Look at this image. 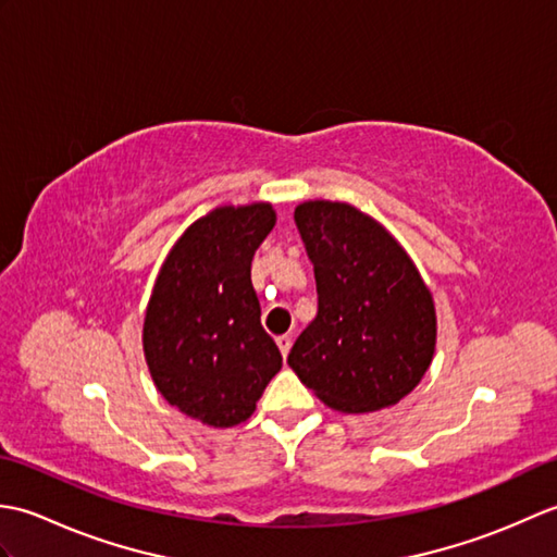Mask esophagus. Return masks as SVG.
<instances>
[{"label": "esophagus", "instance_id": "1", "mask_svg": "<svg viewBox=\"0 0 557 557\" xmlns=\"http://www.w3.org/2000/svg\"><path fill=\"white\" fill-rule=\"evenodd\" d=\"M277 347H280V351H282V357H287L289 349H292V337H289V335H280V337H277Z\"/></svg>", "mask_w": 557, "mask_h": 557}]
</instances>
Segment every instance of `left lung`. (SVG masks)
Listing matches in <instances>:
<instances>
[{
	"label": "left lung",
	"mask_w": 557,
	"mask_h": 557,
	"mask_svg": "<svg viewBox=\"0 0 557 557\" xmlns=\"http://www.w3.org/2000/svg\"><path fill=\"white\" fill-rule=\"evenodd\" d=\"M294 220L313 263L318 313L287 363L335 411L397 405L433 361L431 289L395 236L359 208L304 200Z\"/></svg>",
	"instance_id": "left-lung-1"
}]
</instances>
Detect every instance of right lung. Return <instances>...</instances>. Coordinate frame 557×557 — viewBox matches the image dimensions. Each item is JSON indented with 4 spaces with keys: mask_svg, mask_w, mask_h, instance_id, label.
I'll return each instance as SVG.
<instances>
[{
    "mask_svg": "<svg viewBox=\"0 0 557 557\" xmlns=\"http://www.w3.org/2000/svg\"><path fill=\"white\" fill-rule=\"evenodd\" d=\"M275 222L265 200L210 210L176 239L150 294L144 354L152 383L212 429L251 417L282 369L251 285L253 253Z\"/></svg>",
    "mask_w": 557,
    "mask_h": 557,
    "instance_id": "add662e5",
    "label": "right lung"
}]
</instances>
